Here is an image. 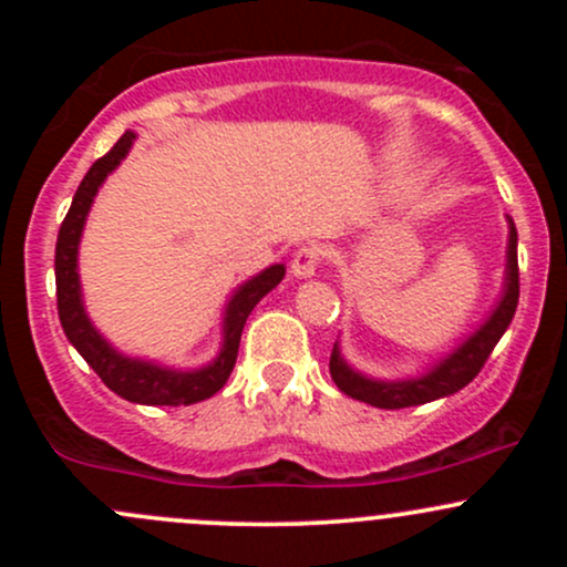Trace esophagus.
<instances>
[{
    "mask_svg": "<svg viewBox=\"0 0 567 567\" xmlns=\"http://www.w3.org/2000/svg\"><path fill=\"white\" fill-rule=\"evenodd\" d=\"M320 260H323V247L320 244H307V247L296 249L293 260H290V271L296 277H312L318 271Z\"/></svg>",
    "mask_w": 567,
    "mask_h": 567,
    "instance_id": "obj_1",
    "label": "esophagus"
}]
</instances>
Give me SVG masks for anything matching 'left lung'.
<instances>
[{
  "mask_svg": "<svg viewBox=\"0 0 567 567\" xmlns=\"http://www.w3.org/2000/svg\"><path fill=\"white\" fill-rule=\"evenodd\" d=\"M518 307V233L516 225L511 221V241H507V279H505V296H502L499 307L494 310V316L480 326V331H474L466 342L447 357L444 362H439L436 368L427 375L414 381H373L364 379V375L353 373L346 362H342L340 351H337V342L331 348L329 359V373L334 379V384L340 386V392H346L348 398L362 400V403L375 405V409H409V405H422L431 403V400L447 398L455 394L468 381H474V375L483 370V364L488 362L491 351L496 348V342L502 340V334L511 326L513 316H516Z\"/></svg>",
  "mask_w": 567,
  "mask_h": 567,
  "instance_id": "left-lung-1",
  "label": "left lung"
}]
</instances>
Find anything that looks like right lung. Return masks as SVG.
I'll return each mask as SVG.
<instances>
[{"label":"right lung","mask_w":567,"mask_h":567,"mask_svg":"<svg viewBox=\"0 0 567 567\" xmlns=\"http://www.w3.org/2000/svg\"><path fill=\"white\" fill-rule=\"evenodd\" d=\"M134 134L125 131L112 151L101 156L93 167L87 169L84 181L79 183L73 203L68 208V216L60 225V236H56L54 251V274H56V312H60V323L65 329V337L73 342L84 362L99 373V379L120 398L131 400V403L142 405H192L199 400L214 398L221 386L230 379L233 368L238 359V342H241L244 323H247L249 312L255 310L257 301L277 288L285 277V266H271L255 279H249L233 301L227 305L225 316V346L216 362L208 368L192 370V373H177V370L158 368V364L140 362V359H125L123 353L114 351L112 346L93 329L87 312L82 307V288H79L76 274V251L79 238H82L84 219L93 205L95 192L104 183V177L117 167L128 153Z\"/></svg>","instance_id":"right-lung-1"}]
</instances>
